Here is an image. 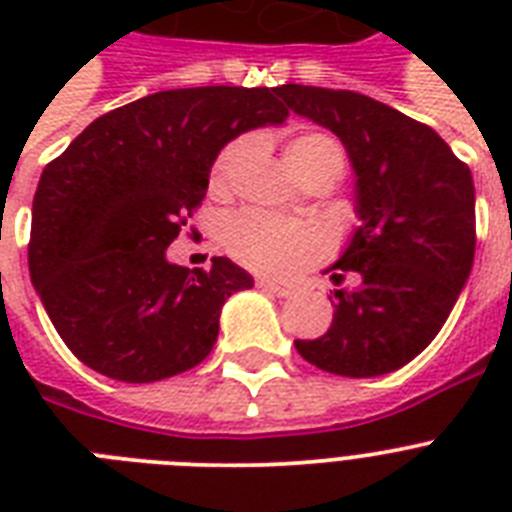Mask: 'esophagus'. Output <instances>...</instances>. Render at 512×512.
<instances>
[{
    "label": "esophagus",
    "mask_w": 512,
    "mask_h": 512,
    "mask_svg": "<svg viewBox=\"0 0 512 512\" xmlns=\"http://www.w3.org/2000/svg\"><path fill=\"white\" fill-rule=\"evenodd\" d=\"M257 287L263 289V292H271L276 297H292V289L289 287H281V284H273L268 279H257Z\"/></svg>",
    "instance_id": "obj_1"
}]
</instances>
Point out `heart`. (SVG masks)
<instances>
[{"label": "heart", "mask_w": 512, "mask_h": 512, "mask_svg": "<svg viewBox=\"0 0 512 512\" xmlns=\"http://www.w3.org/2000/svg\"><path fill=\"white\" fill-rule=\"evenodd\" d=\"M247 154V140H236L225 146L212 164V188L225 191L231 185L233 170ZM287 164L300 180L313 175H329L332 180L342 175L345 148L329 132H303L289 140ZM223 241L239 263L265 276L292 279L308 265L316 263L329 247L327 233L319 225L284 220L263 209H241L233 212L223 225Z\"/></svg>", "instance_id": "1"}]
</instances>
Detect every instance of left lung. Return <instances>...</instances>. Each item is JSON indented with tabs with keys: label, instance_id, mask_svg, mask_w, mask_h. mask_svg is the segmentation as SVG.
<instances>
[{
	"label": "left lung",
	"instance_id": "left-lung-1",
	"mask_svg": "<svg viewBox=\"0 0 512 512\" xmlns=\"http://www.w3.org/2000/svg\"><path fill=\"white\" fill-rule=\"evenodd\" d=\"M276 95L342 140L361 220L335 263L358 284L335 289L332 327L295 340L297 353L340 377L396 372L441 332L470 276L473 175L436 130L380 100L305 84H281Z\"/></svg>",
	"mask_w": 512,
	"mask_h": 512
}]
</instances>
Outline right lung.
<instances>
[{"label":"right lung","instance_id":"1","mask_svg":"<svg viewBox=\"0 0 512 512\" xmlns=\"http://www.w3.org/2000/svg\"><path fill=\"white\" fill-rule=\"evenodd\" d=\"M287 116L276 87L154 92L98 116L44 167L28 271L82 364L156 382L209 356L223 303L255 281L228 257L175 265L167 247L207 196L220 148Z\"/></svg>","mask_w":512,"mask_h":512}]
</instances>
